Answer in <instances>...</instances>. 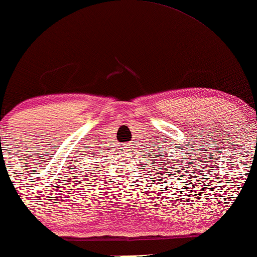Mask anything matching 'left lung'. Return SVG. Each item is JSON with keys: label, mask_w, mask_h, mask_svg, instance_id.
Here are the masks:
<instances>
[{"label": "left lung", "mask_w": 257, "mask_h": 257, "mask_svg": "<svg viewBox=\"0 0 257 257\" xmlns=\"http://www.w3.org/2000/svg\"><path fill=\"white\" fill-rule=\"evenodd\" d=\"M160 159H163L162 157H160ZM168 162H170V160H163V163H159V166H162V168H160V169L168 170V168H166V165H168V164H169ZM177 165H178V164H177ZM172 166H174V168H176V164H174V165H172Z\"/></svg>", "instance_id": "left-lung-1"}]
</instances>
